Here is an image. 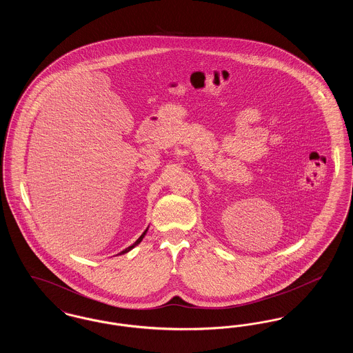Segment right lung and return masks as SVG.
I'll use <instances>...</instances> for the list:
<instances>
[{
	"mask_svg": "<svg viewBox=\"0 0 353 353\" xmlns=\"http://www.w3.org/2000/svg\"><path fill=\"white\" fill-rule=\"evenodd\" d=\"M147 232H148V229H147V230H145V232H144V233H143V234L140 235V236H139V238H137V241H136V242H134V245H131V246H130V248H127V249H125V250H123V252H120V254H124V252H130V250H132V249H134V246H137V245H139V243H140V242H141V241H143V238H144V235L147 234Z\"/></svg>",
	"mask_w": 353,
	"mask_h": 353,
	"instance_id": "add662e5",
	"label": "right lung"
}]
</instances>
